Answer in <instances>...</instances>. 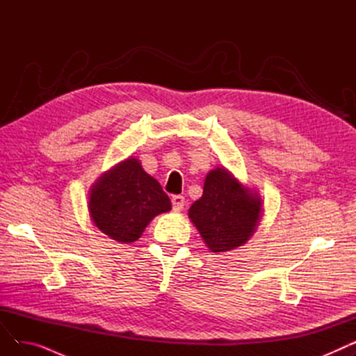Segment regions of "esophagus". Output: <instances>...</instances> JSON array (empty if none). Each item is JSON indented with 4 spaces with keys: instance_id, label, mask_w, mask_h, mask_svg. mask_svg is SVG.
<instances>
[{
    "instance_id": "esophagus-1",
    "label": "esophagus",
    "mask_w": 356,
    "mask_h": 356,
    "mask_svg": "<svg viewBox=\"0 0 356 356\" xmlns=\"http://www.w3.org/2000/svg\"><path fill=\"white\" fill-rule=\"evenodd\" d=\"M172 204H173V211L175 212H180L184 208V197L177 195L172 197Z\"/></svg>"
}]
</instances>
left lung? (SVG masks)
I'll use <instances>...</instances> for the list:
<instances>
[{
    "instance_id": "obj_1",
    "label": "left lung",
    "mask_w": 356,
    "mask_h": 356,
    "mask_svg": "<svg viewBox=\"0 0 356 356\" xmlns=\"http://www.w3.org/2000/svg\"><path fill=\"white\" fill-rule=\"evenodd\" d=\"M263 216V199L228 168L207 175L203 195L189 209V219L212 252H229L247 244Z\"/></svg>"
}]
</instances>
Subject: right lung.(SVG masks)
<instances>
[{
  "mask_svg": "<svg viewBox=\"0 0 356 356\" xmlns=\"http://www.w3.org/2000/svg\"><path fill=\"white\" fill-rule=\"evenodd\" d=\"M90 220L120 244L137 241L157 215L172 211L160 183L136 157H128L105 172L89 191Z\"/></svg>",
  "mask_w": 356,
  "mask_h": 356,
  "instance_id": "right-lung-1",
  "label": "right lung"
}]
</instances>
